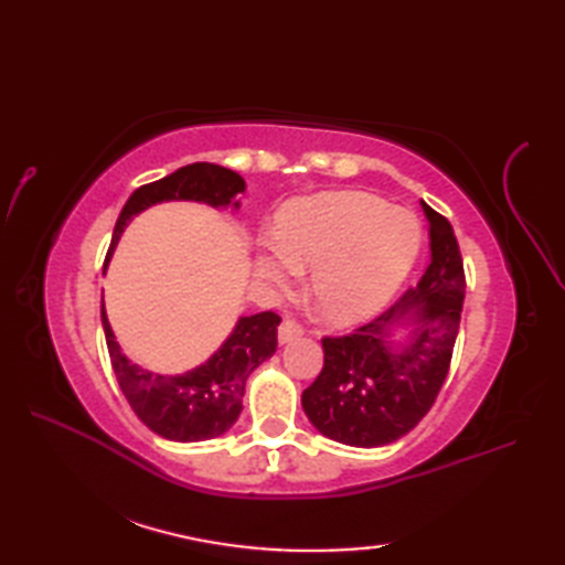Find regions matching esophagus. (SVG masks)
Wrapping results in <instances>:
<instances>
[{"label":"esophagus","mask_w":565,"mask_h":565,"mask_svg":"<svg viewBox=\"0 0 565 565\" xmlns=\"http://www.w3.org/2000/svg\"><path fill=\"white\" fill-rule=\"evenodd\" d=\"M303 334V328L298 326L296 320H289L286 318L281 326H279V344H289V342H294V340H298Z\"/></svg>","instance_id":"esophagus-1"}]
</instances>
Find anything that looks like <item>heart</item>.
Here are the masks:
<instances>
[{"label": "heart", "instance_id": "1", "mask_svg": "<svg viewBox=\"0 0 565 565\" xmlns=\"http://www.w3.org/2000/svg\"><path fill=\"white\" fill-rule=\"evenodd\" d=\"M423 227L411 211L364 191L294 199L255 255L264 281L289 289L310 269L308 296L320 320L359 326L386 306L411 274Z\"/></svg>", "mask_w": 565, "mask_h": 565}]
</instances>
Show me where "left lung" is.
<instances>
[{
    "mask_svg": "<svg viewBox=\"0 0 565 565\" xmlns=\"http://www.w3.org/2000/svg\"><path fill=\"white\" fill-rule=\"evenodd\" d=\"M419 206L429 223L423 279L364 328L322 340L326 364L301 395L310 425L350 447H383L407 435L447 379L466 294L463 262L449 221L425 201Z\"/></svg>",
    "mask_w": 565,
    "mask_h": 565,
    "instance_id": "left-lung-1",
    "label": "left lung"
}]
</instances>
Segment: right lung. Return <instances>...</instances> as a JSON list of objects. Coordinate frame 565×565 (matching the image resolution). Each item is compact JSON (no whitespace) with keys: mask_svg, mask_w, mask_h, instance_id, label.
Returning a JSON list of instances; mask_svg holds the SVG:
<instances>
[{"mask_svg":"<svg viewBox=\"0 0 565 565\" xmlns=\"http://www.w3.org/2000/svg\"><path fill=\"white\" fill-rule=\"evenodd\" d=\"M245 179L237 172L211 162L186 164L158 182L136 189L116 221L104 269L109 267L128 223L154 203L196 201L218 211H237V194H245ZM279 322L281 318L271 310L239 316L233 332L206 362L184 371V374H154L124 354L121 344L116 342L111 322L106 318L102 296V326L118 386L140 423L148 425L154 435L172 441L213 439L225 435L235 425V419L243 413L245 381L276 352Z\"/></svg>","mask_w":565,"mask_h":565,"instance_id":"right-lung-1","label":"right lung"}]
</instances>
